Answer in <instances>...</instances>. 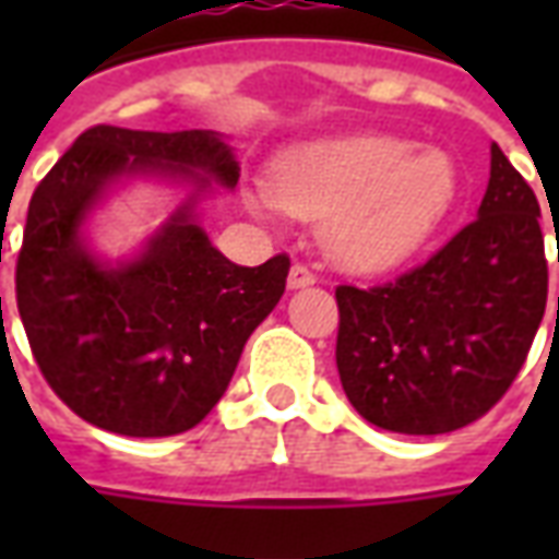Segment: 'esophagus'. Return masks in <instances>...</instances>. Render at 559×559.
Here are the masks:
<instances>
[{
	"label": "esophagus",
	"instance_id": "obj_1",
	"mask_svg": "<svg viewBox=\"0 0 559 559\" xmlns=\"http://www.w3.org/2000/svg\"><path fill=\"white\" fill-rule=\"evenodd\" d=\"M314 281V269H308L305 263H293L290 275H287V287H290V290H299V287H311Z\"/></svg>",
	"mask_w": 559,
	"mask_h": 559
}]
</instances>
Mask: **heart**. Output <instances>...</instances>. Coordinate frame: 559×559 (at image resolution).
Returning <instances> with one entry per match:
<instances>
[{
  "instance_id": "heart-1",
  "label": "heart",
  "mask_w": 559,
  "mask_h": 559,
  "mask_svg": "<svg viewBox=\"0 0 559 559\" xmlns=\"http://www.w3.org/2000/svg\"><path fill=\"white\" fill-rule=\"evenodd\" d=\"M457 194V170L440 148L389 134H350L290 148L272 164L269 194L293 218L323 221L326 254L353 272H383L431 239Z\"/></svg>"
}]
</instances>
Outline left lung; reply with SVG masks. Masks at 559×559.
<instances>
[{
  "instance_id": "8db88e82",
  "label": "left lung",
  "mask_w": 559,
  "mask_h": 559,
  "mask_svg": "<svg viewBox=\"0 0 559 559\" xmlns=\"http://www.w3.org/2000/svg\"><path fill=\"white\" fill-rule=\"evenodd\" d=\"M335 299L356 413L383 431H457L503 399L545 314L539 200L493 143L479 218L421 266L368 290L341 284Z\"/></svg>"
}]
</instances>
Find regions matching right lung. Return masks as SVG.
Instances as JSON below:
<instances>
[{
  "label": "right lung",
  "instance_id": "right-lung-1",
  "mask_svg": "<svg viewBox=\"0 0 559 559\" xmlns=\"http://www.w3.org/2000/svg\"><path fill=\"white\" fill-rule=\"evenodd\" d=\"M126 173H185L200 188L239 182L215 131H83L29 200L17 311L44 380L80 419L126 437H173L227 392L245 341L278 305L290 257L230 263L194 221L191 197L138 260L107 266L80 227Z\"/></svg>",
  "mask_w": 559,
  "mask_h": 559
}]
</instances>
